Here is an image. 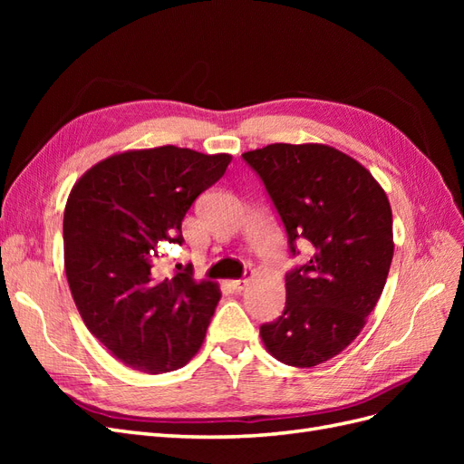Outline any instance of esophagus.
Wrapping results in <instances>:
<instances>
[{"label":"esophagus","instance_id":"34e87169","mask_svg":"<svg viewBox=\"0 0 464 464\" xmlns=\"http://www.w3.org/2000/svg\"><path fill=\"white\" fill-rule=\"evenodd\" d=\"M232 288L236 290V292H242V290H246V286L249 285V276H246V278H237V280H232Z\"/></svg>","mask_w":464,"mask_h":464}]
</instances>
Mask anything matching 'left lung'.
Returning <instances> with one entry per match:
<instances>
[{
  "instance_id": "8db88e82",
  "label": "left lung",
  "mask_w": 464,
  "mask_h": 464,
  "mask_svg": "<svg viewBox=\"0 0 464 464\" xmlns=\"http://www.w3.org/2000/svg\"><path fill=\"white\" fill-rule=\"evenodd\" d=\"M242 157L263 179L292 256L298 237L314 247L286 275L285 312L261 325V341L278 362L314 368L356 339L382 296L395 251L387 193L358 160L323 143H275Z\"/></svg>"
}]
</instances>
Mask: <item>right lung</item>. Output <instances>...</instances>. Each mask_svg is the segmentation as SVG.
Masks as SVG:
<instances>
[{
	"label": "right lung",
	"instance_id": "1",
	"mask_svg": "<svg viewBox=\"0 0 464 464\" xmlns=\"http://www.w3.org/2000/svg\"><path fill=\"white\" fill-rule=\"evenodd\" d=\"M232 154L174 145L116 152L69 193L63 263L87 329L108 353L143 373H166L199 353L220 300L213 280L189 269L160 275L164 244H181V220L218 181Z\"/></svg>",
	"mask_w": 464,
	"mask_h": 464
}]
</instances>
